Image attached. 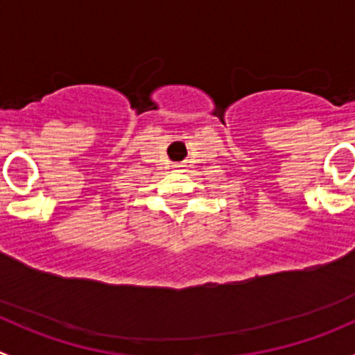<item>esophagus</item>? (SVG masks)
Masks as SVG:
<instances>
[{
  "label": "esophagus",
  "instance_id": "1",
  "mask_svg": "<svg viewBox=\"0 0 355 355\" xmlns=\"http://www.w3.org/2000/svg\"><path fill=\"white\" fill-rule=\"evenodd\" d=\"M185 164L184 163H178V164H175V168H184Z\"/></svg>",
  "mask_w": 355,
  "mask_h": 355
}]
</instances>
